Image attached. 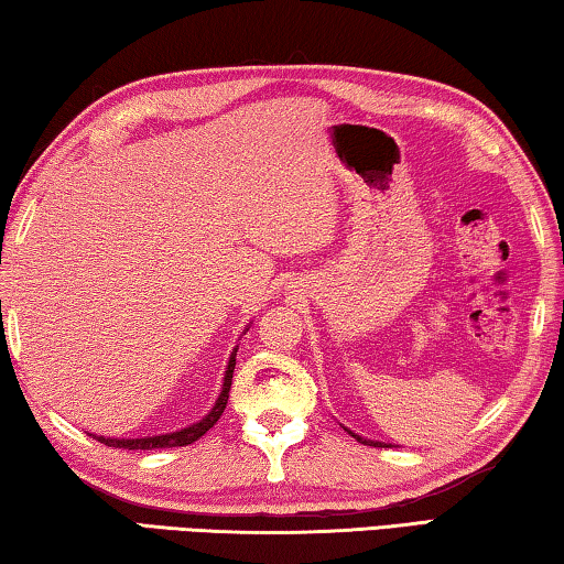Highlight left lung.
Returning a JSON list of instances; mask_svg holds the SVG:
<instances>
[{
	"label": "left lung",
	"mask_w": 564,
	"mask_h": 564,
	"mask_svg": "<svg viewBox=\"0 0 564 564\" xmlns=\"http://www.w3.org/2000/svg\"><path fill=\"white\" fill-rule=\"evenodd\" d=\"M352 437H356V441H360V443H370V441H366V437H360V435H356V433H350ZM370 445H378L380 447V443H370Z\"/></svg>",
	"instance_id": "1"
}]
</instances>
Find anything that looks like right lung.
<instances>
[{
    "instance_id": "right-lung-1",
    "label": "right lung",
    "mask_w": 564,
    "mask_h": 564,
    "mask_svg": "<svg viewBox=\"0 0 564 564\" xmlns=\"http://www.w3.org/2000/svg\"><path fill=\"white\" fill-rule=\"evenodd\" d=\"M234 368H236V350L231 360H228V370H226V378H224V390L221 395H218L216 405L212 408V413H208L202 423L191 425V427H184V431L178 433H169V435H156V437H137V441H117V437H97L99 443L109 445V447H121V451H151V447H184V445H191L196 443L198 437L206 435L212 427L216 425V420L221 417V413L226 410V403H228V390H231V378H234Z\"/></svg>"
}]
</instances>
